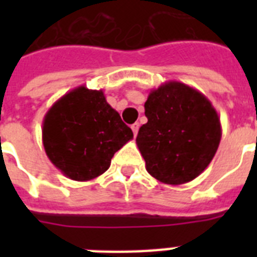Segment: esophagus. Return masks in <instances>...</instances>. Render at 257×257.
<instances>
[{"instance_id": "34e87169", "label": "esophagus", "mask_w": 257, "mask_h": 257, "mask_svg": "<svg viewBox=\"0 0 257 257\" xmlns=\"http://www.w3.org/2000/svg\"><path fill=\"white\" fill-rule=\"evenodd\" d=\"M131 128H132V131H133V135L136 136L137 132H139V128H140V124H139V122H135V124H133Z\"/></svg>"}]
</instances>
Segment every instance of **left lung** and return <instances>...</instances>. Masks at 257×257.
Listing matches in <instances>:
<instances>
[{"label": "left lung", "mask_w": 257, "mask_h": 257, "mask_svg": "<svg viewBox=\"0 0 257 257\" xmlns=\"http://www.w3.org/2000/svg\"><path fill=\"white\" fill-rule=\"evenodd\" d=\"M144 108L148 122L139 131L136 144L149 175L180 185L203 173L221 139L211 101L183 82L169 81L151 90Z\"/></svg>", "instance_id": "obj_1"}]
</instances>
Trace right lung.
<instances>
[{
	"label": "right lung",
	"instance_id": "1",
	"mask_svg": "<svg viewBox=\"0 0 257 257\" xmlns=\"http://www.w3.org/2000/svg\"><path fill=\"white\" fill-rule=\"evenodd\" d=\"M132 139V129L106 102L104 92L84 85L56 101L42 122L46 156L76 181L102 175L113 155Z\"/></svg>",
	"mask_w": 257,
	"mask_h": 257
}]
</instances>
